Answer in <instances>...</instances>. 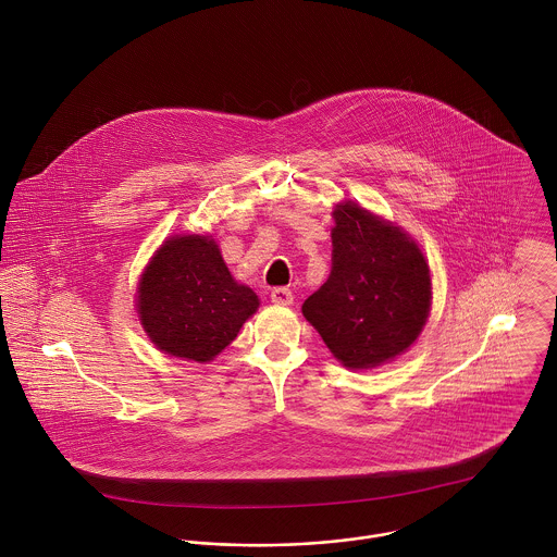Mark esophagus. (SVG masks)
I'll return each mask as SVG.
<instances>
[{
    "label": "esophagus",
    "mask_w": 557,
    "mask_h": 557,
    "mask_svg": "<svg viewBox=\"0 0 557 557\" xmlns=\"http://www.w3.org/2000/svg\"><path fill=\"white\" fill-rule=\"evenodd\" d=\"M270 298H272V302L285 305V307L294 302V294H292V289H287V287H274V289L270 292Z\"/></svg>",
    "instance_id": "34e87169"
}]
</instances>
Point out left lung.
Returning <instances> with one entry per match:
<instances>
[{
	"label": "left lung",
	"instance_id": "obj_1",
	"mask_svg": "<svg viewBox=\"0 0 557 557\" xmlns=\"http://www.w3.org/2000/svg\"><path fill=\"white\" fill-rule=\"evenodd\" d=\"M332 268L302 313L349 369L393 360L420 334L431 307L429 265L398 227L347 201L334 210Z\"/></svg>",
	"mask_w": 557,
	"mask_h": 557
}]
</instances>
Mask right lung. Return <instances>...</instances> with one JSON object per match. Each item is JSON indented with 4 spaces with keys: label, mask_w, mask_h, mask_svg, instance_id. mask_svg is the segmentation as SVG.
I'll return each instance as SVG.
<instances>
[{
    "label": "right lung",
    "mask_w": 557,
    "mask_h": 557,
    "mask_svg": "<svg viewBox=\"0 0 557 557\" xmlns=\"http://www.w3.org/2000/svg\"><path fill=\"white\" fill-rule=\"evenodd\" d=\"M259 307L230 274L219 246L203 236L160 246L139 283V315L152 343L177 358L210 362Z\"/></svg>",
    "instance_id": "1"
}]
</instances>
